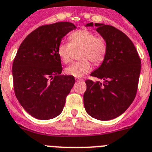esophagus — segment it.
<instances>
[{
	"label": "esophagus",
	"mask_w": 152,
	"mask_h": 152,
	"mask_svg": "<svg viewBox=\"0 0 152 152\" xmlns=\"http://www.w3.org/2000/svg\"><path fill=\"white\" fill-rule=\"evenodd\" d=\"M76 80L77 81H83V78H76Z\"/></svg>",
	"instance_id": "34e87169"
}]
</instances>
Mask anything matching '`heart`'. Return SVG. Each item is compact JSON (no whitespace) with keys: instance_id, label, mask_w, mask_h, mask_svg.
Wrapping results in <instances>:
<instances>
[{"instance_id":"heart-1","label":"heart","mask_w":152,"mask_h":152,"mask_svg":"<svg viewBox=\"0 0 152 152\" xmlns=\"http://www.w3.org/2000/svg\"><path fill=\"white\" fill-rule=\"evenodd\" d=\"M70 42L61 41L57 47V53L62 62L68 64L72 61L74 50L82 49L80 59L82 60L72 63L66 68L67 75L80 77L91 70V64H99L105 59L108 46L105 39L96 36L94 32L87 29H80L69 36Z\"/></svg>"}]
</instances>
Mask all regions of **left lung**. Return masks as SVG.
<instances>
[{"label": "left lung", "mask_w": 152, "mask_h": 152, "mask_svg": "<svg viewBox=\"0 0 152 152\" xmlns=\"http://www.w3.org/2000/svg\"><path fill=\"white\" fill-rule=\"evenodd\" d=\"M87 26H93V23ZM95 26L105 39L108 50L103 62L90 75L103 83L86 80L83 104L92 118L108 121L122 115L134 100L141 59L131 40L121 31L102 23H95Z\"/></svg>", "instance_id": "obj_1"}]
</instances>
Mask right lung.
I'll list each match as a JSON object with an SVG mask.
<instances>
[{"mask_svg":"<svg viewBox=\"0 0 152 152\" xmlns=\"http://www.w3.org/2000/svg\"><path fill=\"white\" fill-rule=\"evenodd\" d=\"M76 28L69 22L41 26L22 41L12 62L15 95L30 115L39 120L56 118L63 110L73 87L74 76L62 71L57 47Z\"/></svg>","mask_w":152,"mask_h":152,"instance_id":"add662e5","label":"right lung"}]
</instances>
